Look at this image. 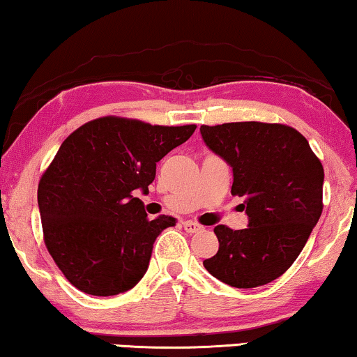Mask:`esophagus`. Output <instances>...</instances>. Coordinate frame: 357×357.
<instances>
[{
    "instance_id": "1",
    "label": "esophagus",
    "mask_w": 357,
    "mask_h": 357,
    "mask_svg": "<svg viewBox=\"0 0 357 357\" xmlns=\"http://www.w3.org/2000/svg\"><path fill=\"white\" fill-rule=\"evenodd\" d=\"M183 227H184V229H185V231H188V233H197V231L202 229V227H200L199 223H195V222H189V220H188V222H184V223H183Z\"/></svg>"
}]
</instances>
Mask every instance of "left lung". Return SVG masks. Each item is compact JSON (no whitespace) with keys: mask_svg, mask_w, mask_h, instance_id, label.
Here are the masks:
<instances>
[{"mask_svg":"<svg viewBox=\"0 0 357 357\" xmlns=\"http://www.w3.org/2000/svg\"><path fill=\"white\" fill-rule=\"evenodd\" d=\"M200 134L233 168L231 194L249 217L244 229L215 227L220 248L204 267L234 288L267 284L293 265L322 215V163L286 124L225 123Z\"/></svg>","mask_w":357,"mask_h":357,"instance_id":"left-lung-1","label":"left lung"}]
</instances>
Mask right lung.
<instances>
[{
  "label": "right lung",
  "mask_w": 357,
  "mask_h": 357,
  "mask_svg": "<svg viewBox=\"0 0 357 357\" xmlns=\"http://www.w3.org/2000/svg\"><path fill=\"white\" fill-rule=\"evenodd\" d=\"M195 128L103 116L68 135L40 178L37 197L45 245L73 286L114 296L144 277L155 239L176 218L149 220L135 192H149L157 162Z\"/></svg>",
  "instance_id": "obj_1"
}]
</instances>
